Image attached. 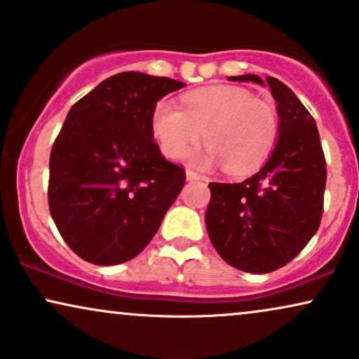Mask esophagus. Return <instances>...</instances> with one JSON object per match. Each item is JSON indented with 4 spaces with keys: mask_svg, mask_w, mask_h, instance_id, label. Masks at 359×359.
Instances as JSON below:
<instances>
[{
    "mask_svg": "<svg viewBox=\"0 0 359 359\" xmlns=\"http://www.w3.org/2000/svg\"><path fill=\"white\" fill-rule=\"evenodd\" d=\"M187 180L188 181H198V180H201V176L196 175V172L191 171V170H188L187 171Z\"/></svg>",
    "mask_w": 359,
    "mask_h": 359,
    "instance_id": "1",
    "label": "esophagus"
}]
</instances>
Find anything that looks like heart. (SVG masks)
Masks as SVG:
<instances>
[{
    "label": "heart",
    "instance_id": "b5f03b06",
    "mask_svg": "<svg viewBox=\"0 0 359 359\" xmlns=\"http://www.w3.org/2000/svg\"><path fill=\"white\" fill-rule=\"evenodd\" d=\"M153 133L163 153L180 158L200 140L208 148L193 153L189 163L210 168L221 163L229 175L253 172L269 156L278 135V111L271 101L255 98L243 88H210L189 93L183 109L158 101L151 116Z\"/></svg>",
    "mask_w": 359,
    "mask_h": 359
}]
</instances>
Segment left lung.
Returning <instances> with one entry per match:
<instances>
[{"label":"left lung","mask_w":359,"mask_h":359,"mask_svg":"<svg viewBox=\"0 0 359 359\" xmlns=\"http://www.w3.org/2000/svg\"><path fill=\"white\" fill-rule=\"evenodd\" d=\"M231 81L264 85L256 74ZM266 83L280 116L271 156L243 183H210L206 229L218 255L246 273L285 266L318 231L326 187V159L316 121L280 79Z\"/></svg>","instance_id":"obj_1"}]
</instances>
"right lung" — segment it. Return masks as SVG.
<instances>
[{
	"instance_id": "add662e5",
	"label": "right lung",
	"mask_w": 359,
	"mask_h": 359,
	"mask_svg": "<svg viewBox=\"0 0 359 359\" xmlns=\"http://www.w3.org/2000/svg\"><path fill=\"white\" fill-rule=\"evenodd\" d=\"M184 83L125 72L76 101L53 144L48 205L63 240L100 266L130 261L156 234L184 170L153 140L158 100Z\"/></svg>"
}]
</instances>
